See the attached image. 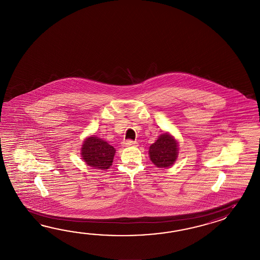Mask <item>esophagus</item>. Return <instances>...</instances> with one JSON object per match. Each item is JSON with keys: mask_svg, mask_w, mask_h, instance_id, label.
<instances>
[{"mask_svg": "<svg viewBox=\"0 0 260 260\" xmlns=\"http://www.w3.org/2000/svg\"><path fill=\"white\" fill-rule=\"evenodd\" d=\"M123 146H125V147H129V146H136L137 145V142L136 141H133V140H130V139H128V140H125V141H123Z\"/></svg>", "mask_w": 260, "mask_h": 260, "instance_id": "obj_1", "label": "esophagus"}]
</instances>
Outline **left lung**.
Segmentation results:
<instances>
[{"mask_svg": "<svg viewBox=\"0 0 260 260\" xmlns=\"http://www.w3.org/2000/svg\"><path fill=\"white\" fill-rule=\"evenodd\" d=\"M149 152L150 160L157 167H169L177 160V142L165 133L149 147Z\"/></svg>", "mask_w": 260, "mask_h": 260, "instance_id": "1", "label": "left lung"}]
</instances>
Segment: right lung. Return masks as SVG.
Wrapping results in <instances>:
<instances>
[{
	"label": "right lung",
	"mask_w": 260,
	"mask_h": 260,
	"mask_svg": "<svg viewBox=\"0 0 260 260\" xmlns=\"http://www.w3.org/2000/svg\"><path fill=\"white\" fill-rule=\"evenodd\" d=\"M115 149L104 140L90 137L83 142L82 156L86 165L95 169H108L112 164Z\"/></svg>",
	"instance_id": "right-lung-1"
}]
</instances>
